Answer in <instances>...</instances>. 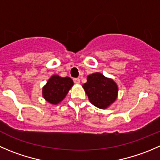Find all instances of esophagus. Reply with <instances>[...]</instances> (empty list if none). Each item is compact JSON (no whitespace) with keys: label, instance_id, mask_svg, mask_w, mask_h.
<instances>
[{"label":"esophagus","instance_id":"obj_1","mask_svg":"<svg viewBox=\"0 0 160 160\" xmlns=\"http://www.w3.org/2000/svg\"><path fill=\"white\" fill-rule=\"evenodd\" d=\"M73 82L75 83H77V84H78V83H80V80L79 78H74L73 79Z\"/></svg>","mask_w":160,"mask_h":160}]
</instances>
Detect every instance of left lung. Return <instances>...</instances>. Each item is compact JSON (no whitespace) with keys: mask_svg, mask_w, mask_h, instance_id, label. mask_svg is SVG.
I'll list each match as a JSON object with an SVG mask.
<instances>
[{"mask_svg":"<svg viewBox=\"0 0 160 160\" xmlns=\"http://www.w3.org/2000/svg\"><path fill=\"white\" fill-rule=\"evenodd\" d=\"M87 80L83 88L92 105L99 108H105L115 102L118 88L112 80L99 72L91 74Z\"/></svg>","mask_w":160,"mask_h":160,"instance_id":"obj_1","label":"left lung"}]
</instances>
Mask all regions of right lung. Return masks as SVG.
<instances>
[{
	"instance_id": "right-lung-1",
	"label": "right lung",
	"mask_w": 160,
	"mask_h": 160,
	"mask_svg": "<svg viewBox=\"0 0 160 160\" xmlns=\"http://www.w3.org/2000/svg\"><path fill=\"white\" fill-rule=\"evenodd\" d=\"M72 85L73 81L69 77L54 75L43 88V96L48 102L56 105L63 100Z\"/></svg>"
}]
</instances>
